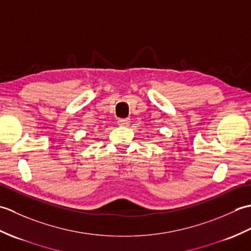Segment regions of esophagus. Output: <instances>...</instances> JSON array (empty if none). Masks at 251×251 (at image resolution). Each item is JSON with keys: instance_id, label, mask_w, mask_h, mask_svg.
Returning a JSON list of instances; mask_svg holds the SVG:
<instances>
[{"instance_id": "esophagus-1", "label": "esophagus", "mask_w": 251, "mask_h": 251, "mask_svg": "<svg viewBox=\"0 0 251 251\" xmlns=\"http://www.w3.org/2000/svg\"><path fill=\"white\" fill-rule=\"evenodd\" d=\"M117 123H119V125H121V126H128L130 124V120L129 119H120Z\"/></svg>"}]
</instances>
